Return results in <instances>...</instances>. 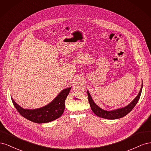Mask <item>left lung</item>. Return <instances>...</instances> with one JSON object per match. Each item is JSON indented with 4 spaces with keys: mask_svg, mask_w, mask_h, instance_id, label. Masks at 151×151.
Instances as JSON below:
<instances>
[{
    "mask_svg": "<svg viewBox=\"0 0 151 151\" xmlns=\"http://www.w3.org/2000/svg\"><path fill=\"white\" fill-rule=\"evenodd\" d=\"M142 87H143V84L142 83L141 88L138 95L135 98V99L130 104L127 105V106L124 107L117 108V109H113V110H109V111L105 110V109H103L100 107H99L98 105L94 102L92 97H91L90 93H89V91H87V93H88V100H89V103L90 104L91 108L92 109V111H93V113L95 114V115L98 116L100 118H105V119H109V120H115V119H118V118H122L123 116H126L128 113H129L135 107L136 104L137 103L140 96L142 90Z\"/></svg>",
    "mask_w": 151,
    "mask_h": 151,
    "instance_id": "8db88e82",
    "label": "left lung"
}]
</instances>
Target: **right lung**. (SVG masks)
Wrapping results in <instances>:
<instances>
[{"label": "right lung", "mask_w": 151, "mask_h": 151, "mask_svg": "<svg viewBox=\"0 0 151 151\" xmlns=\"http://www.w3.org/2000/svg\"><path fill=\"white\" fill-rule=\"evenodd\" d=\"M72 86L63 89L56 98L45 106L37 109H24L17 104L11 97L14 106L21 115L31 122L45 123L60 117L65 109V101Z\"/></svg>", "instance_id": "add662e5"}]
</instances>
